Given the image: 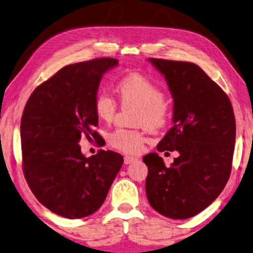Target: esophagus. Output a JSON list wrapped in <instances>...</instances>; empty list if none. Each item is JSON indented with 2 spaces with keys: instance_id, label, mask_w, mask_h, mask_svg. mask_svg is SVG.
<instances>
[{
  "instance_id": "34e87169",
  "label": "esophagus",
  "mask_w": 253,
  "mask_h": 253,
  "mask_svg": "<svg viewBox=\"0 0 253 253\" xmlns=\"http://www.w3.org/2000/svg\"><path fill=\"white\" fill-rule=\"evenodd\" d=\"M135 160H136L135 157H131V156L124 157V164H126V165H130L132 163H134Z\"/></svg>"
}]
</instances>
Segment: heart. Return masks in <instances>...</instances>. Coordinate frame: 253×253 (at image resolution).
<instances>
[{"mask_svg": "<svg viewBox=\"0 0 253 253\" xmlns=\"http://www.w3.org/2000/svg\"><path fill=\"white\" fill-rule=\"evenodd\" d=\"M115 93L122 105H134V122L149 130L161 129L171 114V99L158 83L143 74L129 73L115 82ZM94 112L99 121L111 123L118 112V103L107 93H99L94 99ZM146 136L134 129L114 130L109 134V143L124 154L141 151Z\"/></svg>", "mask_w": 253, "mask_h": 253, "instance_id": "1", "label": "heart"}]
</instances>
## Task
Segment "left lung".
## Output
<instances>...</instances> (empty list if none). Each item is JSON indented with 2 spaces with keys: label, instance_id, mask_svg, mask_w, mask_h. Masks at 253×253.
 <instances>
[{
  "label": "left lung",
  "instance_id": "obj_1",
  "mask_svg": "<svg viewBox=\"0 0 253 253\" xmlns=\"http://www.w3.org/2000/svg\"><path fill=\"white\" fill-rule=\"evenodd\" d=\"M164 74L173 97V126L157 150L178 151L170 167L151 152L146 193L164 216L185 220L202 212L229 180L235 142L233 107L216 83L197 65L150 58Z\"/></svg>",
  "mask_w": 253,
  "mask_h": 253
}]
</instances>
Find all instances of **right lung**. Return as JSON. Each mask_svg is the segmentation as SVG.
<instances>
[{
	"label": "right lung",
	"mask_w": 253,
	"mask_h": 253,
	"mask_svg": "<svg viewBox=\"0 0 253 253\" xmlns=\"http://www.w3.org/2000/svg\"><path fill=\"white\" fill-rule=\"evenodd\" d=\"M118 65L110 57L65 66L33 90L21 119L24 178L33 195L67 218L88 216L104 203L123 157L110 150L85 157L82 138H101L94 112L99 82Z\"/></svg>",
	"instance_id": "right-lung-1"
}]
</instances>
